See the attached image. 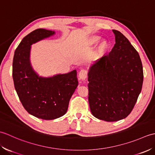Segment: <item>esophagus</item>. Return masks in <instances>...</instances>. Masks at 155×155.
Returning a JSON list of instances; mask_svg holds the SVG:
<instances>
[{
    "mask_svg": "<svg viewBox=\"0 0 155 155\" xmlns=\"http://www.w3.org/2000/svg\"><path fill=\"white\" fill-rule=\"evenodd\" d=\"M87 77V71L84 69H81L79 73H78V78L79 80L84 81Z\"/></svg>",
    "mask_w": 155,
    "mask_h": 155,
    "instance_id": "esophagus-1",
    "label": "esophagus"
}]
</instances>
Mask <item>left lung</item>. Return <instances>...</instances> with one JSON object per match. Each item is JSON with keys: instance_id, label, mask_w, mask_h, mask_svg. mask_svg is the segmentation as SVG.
I'll use <instances>...</instances> for the list:
<instances>
[{"instance_id": "obj_1", "label": "left lung", "mask_w": 155, "mask_h": 155, "mask_svg": "<svg viewBox=\"0 0 155 155\" xmlns=\"http://www.w3.org/2000/svg\"><path fill=\"white\" fill-rule=\"evenodd\" d=\"M113 32L114 47L91 66L88 72L91 113L108 122L123 119L131 113L143 83V64L138 52L120 32Z\"/></svg>"}]
</instances>
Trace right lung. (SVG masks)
I'll use <instances>...</instances> for the list:
<instances>
[{
  "label": "right lung",
  "mask_w": 155,
  "mask_h": 155,
  "mask_svg": "<svg viewBox=\"0 0 155 155\" xmlns=\"http://www.w3.org/2000/svg\"><path fill=\"white\" fill-rule=\"evenodd\" d=\"M54 34V31L44 28L31 32L16 48L12 62L13 81L22 104L29 114L44 120L55 119L67 113L78 84L76 70L44 77L32 67L31 45Z\"/></svg>",
  "instance_id": "obj_1"
}]
</instances>
